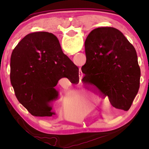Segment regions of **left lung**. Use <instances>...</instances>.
<instances>
[{"label": "left lung", "instance_id": "left-lung-1", "mask_svg": "<svg viewBox=\"0 0 149 149\" xmlns=\"http://www.w3.org/2000/svg\"><path fill=\"white\" fill-rule=\"evenodd\" d=\"M86 61L82 66L84 83L108 97L116 109L128 111L138 92L140 68L133 45L118 29L99 27L84 43Z\"/></svg>", "mask_w": 149, "mask_h": 149}]
</instances>
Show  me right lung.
<instances>
[{
  "label": "right lung",
  "mask_w": 149,
  "mask_h": 149,
  "mask_svg": "<svg viewBox=\"0 0 149 149\" xmlns=\"http://www.w3.org/2000/svg\"><path fill=\"white\" fill-rule=\"evenodd\" d=\"M66 77L79 79L77 66L63 52L57 37L48 32L27 34L13 50L10 80L22 106L35 116H51V104L58 99L55 86Z\"/></svg>",
  "instance_id": "add662e5"
}]
</instances>
